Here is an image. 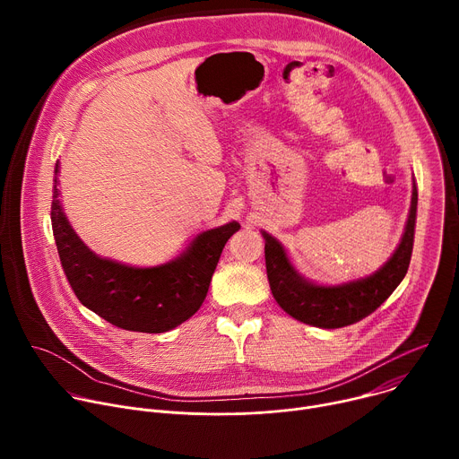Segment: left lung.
<instances>
[{"label": "left lung", "mask_w": 459, "mask_h": 459, "mask_svg": "<svg viewBox=\"0 0 459 459\" xmlns=\"http://www.w3.org/2000/svg\"><path fill=\"white\" fill-rule=\"evenodd\" d=\"M416 211L418 190L414 183L409 220L394 254L370 276L340 285H319L305 280L292 267L283 245L264 230L267 278L274 299L294 319L319 329H340L367 317L394 292L409 271Z\"/></svg>", "instance_id": "1"}]
</instances>
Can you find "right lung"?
I'll list each match as a JSON object with an SVG mask.
<instances>
[{"label":"right lung","mask_w":459,"mask_h":459,"mask_svg":"<svg viewBox=\"0 0 459 459\" xmlns=\"http://www.w3.org/2000/svg\"><path fill=\"white\" fill-rule=\"evenodd\" d=\"M50 220L61 267L82 305L119 329L149 334L172 331L198 312L225 243L239 230L238 221L204 230L167 264L130 267L80 239L63 212L56 176Z\"/></svg>","instance_id":"right-lung-1"}]
</instances>
